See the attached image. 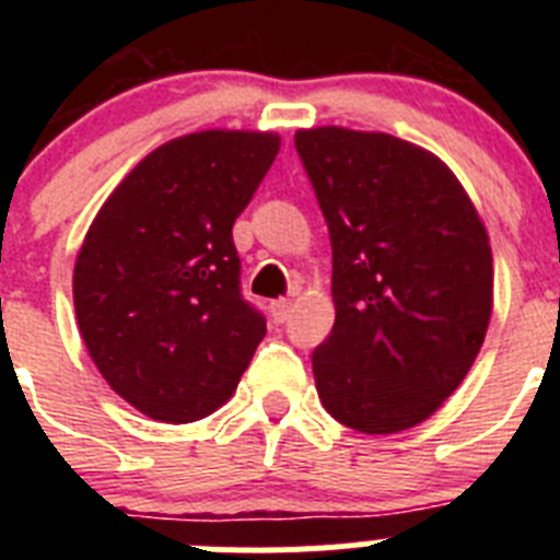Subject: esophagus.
I'll use <instances>...</instances> for the list:
<instances>
[{
    "label": "esophagus",
    "mask_w": 560,
    "mask_h": 560,
    "mask_svg": "<svg viewBox=\"0 0 560 560\" xmlns=\"http://www.w3.org/2000/svg\"><path fill=\"white\" fill-rule=\"evenodd\" d=\"M291 314V300H275L271 303V316H275V323H285Z\"/></svg>",
    "instance_id": "34e87169"
}]
</instances>
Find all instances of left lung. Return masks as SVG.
<instances>
[{"label": "left lung", "mask_w": 560, "mask_h": 560, "mask_svg": "<svg viewBox=\"0 0 560 560\" xmlns=\"http://www.w3.org/2000/svg\"><path fill=\"white\" fill-rule=\"evenodd\" d=\"M328 221L336 323L314 350L323 407L361 434L432 418L463 384L493 311V257L446 162L393 133L300 128Z\"/></svg>", "instance_id": "left-lung-1"}]
</instances>
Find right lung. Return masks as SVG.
<instances>
[{
	"mask_svg": "<svg viewBox=\"0 0 560 560\" xmlns=\"http://www.w3.org/2000/svg\"><path fill=\"white\" fill-rule=\"evenodd\" d=\"M280 151L275 131L210 128L133 165L78 252L72 296L108 387L162 423L232 398L266 336L241 296L232 224Z\"/></svg>",
	"mask_w": 560,
	"mask_h": 560,
	"instance_id": "right-lung-1",
	"label": "right lung"
}]
</instances>
